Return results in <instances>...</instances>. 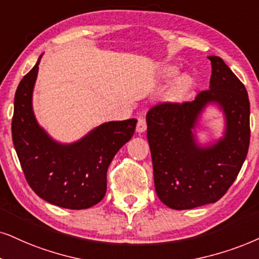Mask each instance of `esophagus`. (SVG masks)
Returning <instances> with one entry per match:
<instances>
[{
  "label": "esophagus",
  "mask_w": 259,
  "mask_h": 259,
  "mask_svg": "<svg viewBox=\"0 0 259 259\" xmlns=\"http://www.w3.org/2000/svg\"><path fill=\"white\" fill-rule=\"evenodd\" d=\"M147 129V123H146V119L145 118H139V120H137V125H136V132L141 134V133H145Z\"/></svg>",
  "instance_id": "1"
}]
</instances>
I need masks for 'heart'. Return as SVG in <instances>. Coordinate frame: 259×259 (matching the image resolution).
Here are the masks:
<instances>
[{
	"label": "heart",
	"mask_w": 259,
	"mask_h": 259,
	"mask_svg": "<svg viewBox=\"0 0 259 259\" xmlns=\"http://www.w3.org/2000/svg\"><path fill=\"white\" fill-rule=\"evenodd\" d=\"M178 74V70L175 69V68H169V69H166L163 73L161 74V77L163 80H171L175 76H177ZM192 87V80L189 75H181L179 77H177V80L173 83V88H172V93L173 97L176 99H183L186 94L189 93L190 90Z\"/></svg>",
	"instance_id": "obj_1"
}]
</instances>
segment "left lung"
<instances>
[{
	"mask_svg": "<svg viewBox=\"0 0 259 259\" xmlns=\"http://www.w3.org/2000/svg\"><path fill=\"white\" fill-rule=\"evenodd\" d=\"M208 58V91L188 103L159 104L146 116L156 195L176 210L219 201L237 178L250 145L246 88L220 57ZM210 105L224 114V133L220 139L201 144L195 133Z\"/></svg>",
	"mask_w": 259,
	"mask_h": 259,
	"instance_id": "left-lung-1",
	"label": "left lung"
}]
</instances>
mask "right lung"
Listing matches in <instances>:
<instances>
[{
	"mask_svg": "<svg viewBox=\"0 0 259 259\" xmlns=\"http://www.w3.org/2000/svg\"><path fill=\"white\" fill-rule=\"evenodd\" d=\"M37 63L15 92L12 136L26 181L39 197L67 209H87L106 194V173L117 152L132 139L137 119L100 124L80 140L62 143L39 125L33 111Z\"/></svg>",
	"mask_w": 259,
	"mask_h": 259,
	"instance_id": "obj_1",
	"label": "right lung"
}]
</instances>
